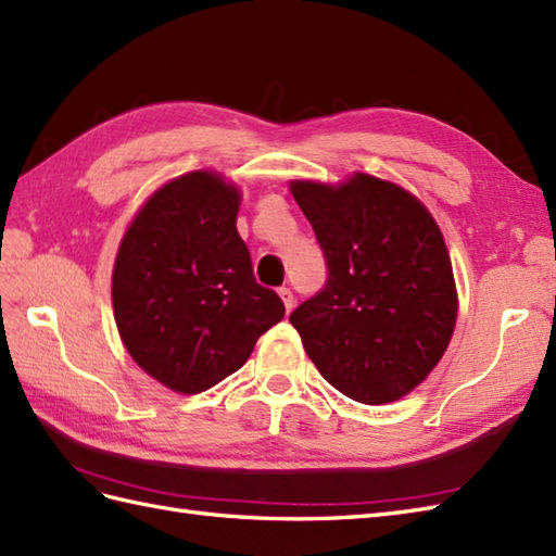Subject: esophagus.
Masks as SVG:
<instances>
[{
    "mask_svg": "<svg viewBox=\"0 0 556 556\" xmlns=\"http://www.w3.org/2000/svg\"><path fill=\"white\" fill-rule=\"evenodd\" d=\"M278 294H280L282 304H286V308H288V311H292V306H294V294H292V290H290V288H280V290H278Z\"/></svg>",
    "mask_w": 556,
    "mask_h": 556,
    "instance_id": "obj_1",
    "label": "esophagus"
}]
</instances>
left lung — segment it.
I'll use <instances>...</instances> for the list:
<instances>
[{"instance_id": "left-lung-1", "label": "left lung", "mask_w": 556, "mask_h": 556, "mask_svg": "<svg viewBox=\"0 0 556 556\" xmlns=\"http://www.w3.org/2000/svg\"><path fill=\"white\" fill-rule=\"evenodd\" d=\"M328 266L290 323L308 358L358 403L396 401L451 342L457 294L448 250L427 207L396 184L356 174L342 186L294 181Z\"/></svg>"}]
</instances>
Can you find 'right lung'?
<instances>
[{"instance_id": "1", "label": "right lung", "mask_w": 556, "mask_h": 556, "mask_svg": "<svg viewBox=\"0 0 556 556\" xmlns=\"http://www.w3.org/2000/svg\"><path fill=\"white\" fill-rule=\"evenodd\" d=\"M238 205L222 176H179L146 202L117 252L122 342L148 375L181 394L240 370L254 342L286 316L280 296L254 278Z\"/></svg>"}]
</instances>
